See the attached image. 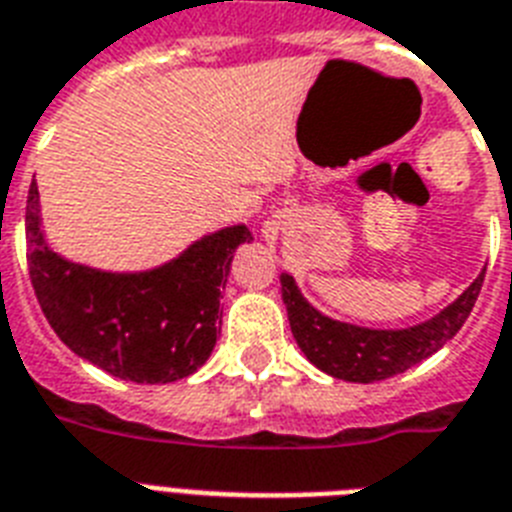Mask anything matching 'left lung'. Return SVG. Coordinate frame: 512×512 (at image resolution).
Returning a JSON list of instances; mask_svg holds the SVG:
<instances>
[{
	"mask_svg": "<svg viewBox=\"0 0 512 512\" xmlns=\"http://www.w3.org/2000/svg\"><path fill=\"white\" fill-rule=\"evenodd\" d=\"M280 282L290 329L308 361L329 377L369 384L403 374L453 340L479 298L484 272L445 311L408 329H363L335 322L308 306L290 274H282Z\"/></svg>",
	"mask_w": 512,
	"mask_h": 512,
	"instance_id": "left-lung-1",
	"label": "left lung"
}]
</instances>
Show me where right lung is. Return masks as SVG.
<instances>
[{"instance_id":"right-lung-1","label":"right lung","mask_w":512,"mask_h":512,"mask_svg":"<svg viewBox=\"0 0 512 512\" xmlns=\"http://www.w3.org/2000/svg\"><path fill=\"white\" fill-rule=\"evenodd\" d=\"M246 240V225L225 227L151 272H99L46 246L36 183L28 190V274L46 322L80 358L138 384L175 382L204 366L222 329L232 251Z\"/></svg>"}]
</instances>
